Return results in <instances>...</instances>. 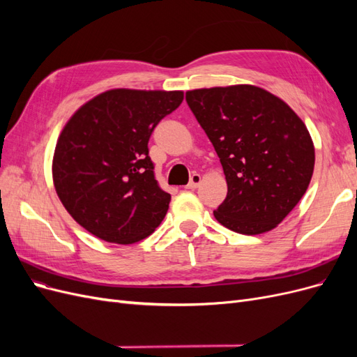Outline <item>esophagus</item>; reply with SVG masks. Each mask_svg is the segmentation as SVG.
<instances>
[{
  "label": "esophagus",
  "mask_w": 357,
  "mask_h": 357,
  "mask_svg": "<svg viewBox=\"0 0 357 357\" xmlns=\"http://www.w3.org/2000/svg\"><path fill=\"white\" fill-rule=\"evenodd\" d=\"M199 183H201V174H198V172H193V174L190 176V181L188 183L186 189H190V190L197 189L199 186Z\"/></svg>",
  "instance_id": "34e87169"
}]
</instances>
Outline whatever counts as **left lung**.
Returning a JSON list of instances; mask_svg holds the SVG:
<instances>
[{
  "instance_id": "left-lung-1",
  "label": "left lung",
  "mask_w": 357,
  "mask_h": 357,
  "mask_svg": "<svg viewBox=\"0 0 357 357\" xmlns=\"http://www.w3.org/2000/svg\"><path fill=\"white\" fill-rule=\"evenodd\" d=\"M186 101L228 183L214 218L244 235L274 229L304 197L314 171L304 122L283 100L252 84L188 91Z\"/></svg>"
}]
</instances>
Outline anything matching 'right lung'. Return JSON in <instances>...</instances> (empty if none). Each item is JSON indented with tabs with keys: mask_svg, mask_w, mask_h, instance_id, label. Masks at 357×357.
<instances>
[{
	"mask_svg": "<svg viewBox=\"0 0 357 357\" xmlns=\"http://www.w3.org/2000/svg\"><path fill=\"white\" fill-rule=\"evenodd\" d=\"M181 91L112 89L75 112L58 138L52 174L71 218L98 238L132 244L152 234L171 195L155 178L149 139Z\"/></svg>",
	"mask_w": 357,
	"mask_h": 357,
	"instance_id": "obj_1",
	"label": "right lung"
}]
</instances>
